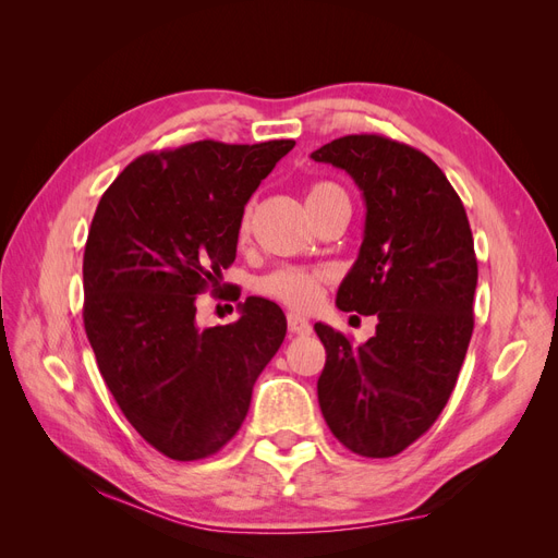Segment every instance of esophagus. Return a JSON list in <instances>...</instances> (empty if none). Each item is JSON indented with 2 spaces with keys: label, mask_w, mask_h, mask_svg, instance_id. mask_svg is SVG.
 <instances>
[{
  "label": "esophagus",
  "mask_w": 558,
  "mask_h": 558,
  "mask_svg": "<svg viewBox=\"0 0 558 558\" xmlns=\"http://www.w3.org/2000/svg\"><path fill=\"white\" fill-rule=\"evenodd\" d=\"M286 318H289V332L291 335H310L312 332V324L305 316L291 312Z\"/></svg>",
  "instance_id": "34e87169"
}]
</instances>
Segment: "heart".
I'll use <instances>...</instances> for the list:
<instances>
[{
	"label": "heart",
	"mask_w": 558,
	"mask_h": 558,
	"mask_svg": "<svg viewBox=\"0 0 558 558\" xmlns=\"http://www.w3.org/2000/svg\"><path fill=\"white\" fill-rule=\"evenodd\" d=\"M332 193H342V191L337 189L335 183H328V181L314 183L307 193V202L328 197ZM248 226H251V209H246L242 214V221H240L242 238L248 232ZM324 281H326V272H320V269L279 267V269H275V272L265 275L258 281V291L267 298H275V300L283 302V305H289L293 310H312L320 298Z\"/></svg>",
	"instance_id": "obj_1"
}]
</instances>
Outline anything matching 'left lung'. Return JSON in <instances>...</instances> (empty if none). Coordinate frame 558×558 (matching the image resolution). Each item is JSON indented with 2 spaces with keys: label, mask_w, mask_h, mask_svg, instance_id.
<instances>
[{
  "label": "left lung",
  "mask_w": 558,
  "mask_h": 558,
  "mask_svg": "<svg viewBox=\"0 0 558 558\" xmlns=\"http://www.w3.org/2000/svg\"><path fill=\"white\" fill-rule=\"evenodd\" d=\"M312 160L340 167L363 193V244L335 302L377 316L359 347L314 326L326 347L318 404L347 449L388 459L435 424L459 379L475 326V242L461 197L421 150L349 134Z\"/></svg>",
  "instance_id": "8db88e82"
}]
</instances>
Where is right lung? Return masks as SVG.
Listing matches in <instances>:
<instances>
[{"label":"right lung","mask_w":558,"mask_h":558,"mask_svg":"<svg viewBox=\"0 0 558 558\" xmlns=\"http://www.w3.org/2000/svg\"><path fill=\"white\" fill-rule=\"evenodd\" d=\"M293 140L195 142L130 162L97 205L83 253V326L113 400L148 445L197 461L232 440L253 384L286 337L265 298L199 328L197 295L221 289L248 197Z\"/></svg>","instance_id":"right-lung-1"}]
</instances>
